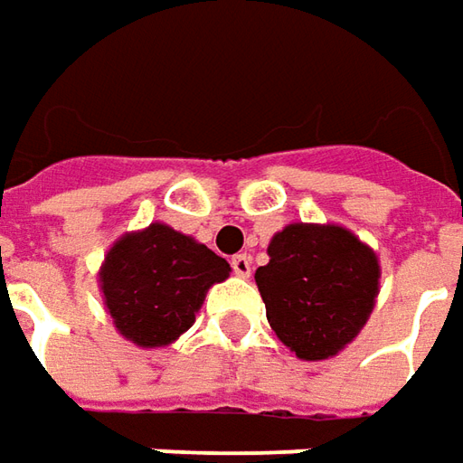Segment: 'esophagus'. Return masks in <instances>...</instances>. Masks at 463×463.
Masks as SVG:
<instances>
[{"instance_id": "1", "label": "esophagus", "mask_w": 463, "mask_h": 463, "mask_svg": "<svg viewBox=\"0 0 463 463\" xmlns=\"http://www.w3.org/2000/svg\"><path fill=\"white\" fill-rule=\"evenodd\" d=\"M232 269H234V274H239V277H250L251 260L247 254H234V257H232Z\"/></svg>"}]
</instances>
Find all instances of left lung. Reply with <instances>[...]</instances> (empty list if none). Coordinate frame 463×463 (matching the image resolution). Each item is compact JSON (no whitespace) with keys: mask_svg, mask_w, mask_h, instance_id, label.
Here are the masks:
<instances>
[{"mask_svg":"<svg viewBox=\"0 0 463 463\" xmlns=\"http://www.w3.org/2000/svg\"><path fill=\"white\" fill-rule=\"evenodd\" d=\"M254 279L277 337L302 360L333 358L360 333L378 295V257L343 226L289 224Z\"/></svg>","mask_w":463,"mask_h":463,"instance_id":"obj_1","label":"left lung"}]
</instances>
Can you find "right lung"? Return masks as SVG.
<instances>
[{
	"label": "right lung",
	"instance_id": "obj_1",
	"mask_svg": "<svg viewBox=\"0 0 463 463\" xmlns=\"http://www.w3.org/2000/svg\"><path fill=\"white\" fill-rule=\"evenodd\" d=\"M224 257L165 224H151L113 244L100 269L105 305L123 337L161 347L186 333L206 289L224 282Z\"/></svg>",
	"mask_w": 463,
	"mask_h": 463
}]
</instances>
